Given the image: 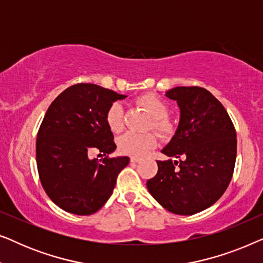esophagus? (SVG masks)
<instances>
[{
    "mask_svg": "<svg viewBox=\"0 0 263 263\" xmlns=\"http://www.w3.org/2000/svg\"><path fill=\"white\" fill-rule=\"evenodd\" d=\"M141 159H140V158H138V157H130V161L132 163H138V161H140Z\"/></svg>",
    "mask_w": 263,
    "mask_h": 263,
    "instance_id": "34e87169",
    "label": "esophagus"
}]
</instances>
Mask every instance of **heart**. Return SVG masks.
Instances as JSON below:
<instances>
[{"label":"heart","mask_w":263,"mask_h":263,"mask_svg":"<svg viewBox=\"0 0 263 263\" xmlns=\"http://www.w3.org/2000/svg\"><path fill=\"white\" fill-rule=\"evenodd\" d=\"M138 104L141 105L151 116L153 117V128L156 130L168 134L171 132L172 125L166 116L168 114V106L160 97L152 93L140 97ZM106 121L110 129L115 133L121 132L123 129V106L121 103H114L109 107L106 114ZM158 139L153 133L147 134H138V133H127L122 136L118 147L121 152L130 154L134 157H143L157 146Z\"/></svg>","instance_id":"obj_1"}]
</instances>
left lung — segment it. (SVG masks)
<instances>
[{"label":"left lung","instance_id":"obj_1","mask_svg":"<svg viewBox=\"0 0 263 263\" xmlns=\"http://www.w3.org/2000/svg\"><path fill=\"white\" fill-rule=\"evenodd\" d=\"M165 96L177 102L179 122L161 153L183 160L157 161L158 172L147 181V189L165 210L192 215L217 202L229 186L236 130L228 111L207 89L179 86Z\"/></svg>","mask_w":263,"mask_h":263}]
</instances>
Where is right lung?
Wrapping results in <instances>:
<instances>
[{"mask_svg": "<svg viewBox=\"0 0 263 263\" xmlns=\"http://www.w3.org/2000/svg\"><path fill=\"white\" fill-rule=\"evenodd\" d=\"M127 98L95 84H78L61 93L39 128L35 157L45 193L63 211L89 215L100 210L114 192L117 175L128 157L91 159L116 149L106 114Z\"/></svg>", "mask_w": 263, "mask_h": 263, "instance_id": "1", "label": "right lung"}]
</instances>
